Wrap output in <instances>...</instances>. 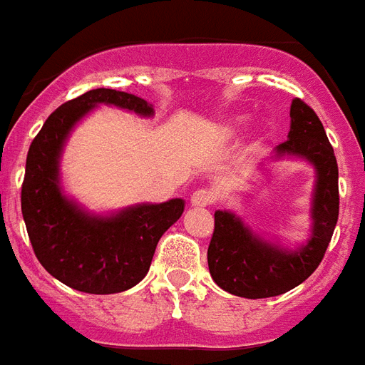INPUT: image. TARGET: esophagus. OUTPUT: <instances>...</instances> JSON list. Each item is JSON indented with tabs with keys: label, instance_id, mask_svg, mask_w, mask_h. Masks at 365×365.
<instances>
[{
	"label": "esophagus",
	"instance_id": "obj_1",
	"mask_svg": "<svg viewBox=\"0 0 365 365\" xmlns=\"http://www.w3.org/2000/svg\"><path fill=\"white\" fill-rule=\"evenodd\" d=\"M212 201H215V196H212L211 190H207V188H200L192 194L190 203L194 207H207L211 205Z\"/></svg>",
	"mask_w": 365,
	"mask_h": 365
}]
</instances>
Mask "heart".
Segmentation results:
<instances>
[{
  "label": "heart",
  "instance_id": "b5f03b06",
  "mask_svg": "<svg viewBox=\"0 0 365 365\" xmlns=\"http://www.w3.org/2000/svg\"><path fill=\"white\" fill-rule=\"evenodd\" d=\"M245 122H247V118H243V116H241V118H233V120L228 124V128H226V133L232 135V133L239 132V130L245 126Z\"/></svg>",
  "mask_w": 365,
  "mask_h": 365
}]
</instances>
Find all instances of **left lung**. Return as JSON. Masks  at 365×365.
I'll return each instance as SVG.
<instances>
[{"label":"left lung","mask_w":365,"mask_h":365,"mask_svg":"<svg viewBox=\"0 0 365 365\" xmlns=\"http://www.w3.org/2000/svg\"><path fill=\"white\" fill-rule=\"evenodd\" d=\"M298 156L317 171L313 192V232L307 243L287 250L256 235L230 211L215 212V232L207 249L212 281L239 298L279 296L302 284L324 258L339 217V171L324 126L307 103L292 100L288 139L275 158Z\"/></svg>","instance_id":"left-lung-1"}]
</instances>
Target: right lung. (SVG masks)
<instances>
[{"label": "right lung", "instance_id": "1", "mask_svg": "<svg viewBox=\"0 0 365 365\" xmlns=\"http://www.w3.org/2000/svg\"><path fill=\"white\" fill-rule=\"evenodd\" d=\"M115 105L153 116L143 98L96 88L66 101L31 141L22 182V217L41 265L66 287L86 294H116L135 287L148 273L160 237L185 211L180 197L139 203L103 217L66 196L60 186V156L81 118L98 105Z\"/></svg>", "mask_w": 365, "mask_h": 365}]
</instances>
